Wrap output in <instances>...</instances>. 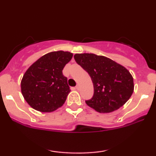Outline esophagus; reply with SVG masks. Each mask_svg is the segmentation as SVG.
Listing matches in <instances>:
<instances>
[{
	"mask_svg": "<svg viewBox=\"0 0 156 156\" xmlns=\"http://www.w3.org/2000/svg\"><path fill=\"white\" fill-rule=\"evenodd\" d=\"M80 88V85H78H78H77L76 87V89H78V90H79Z\"/></svg>",
	"mask_w": 156,
	"mask_h": 156,
	"instance_id": "esophagus-1",
	"label": "esophagus"
}]
</instances>
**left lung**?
Returning a JSON list of instances; mask_svg holds the SVG:
<instances>
[{
  "label": "left lung",
  "instance_id": "8db88e82",
  "mask_svg": "<svg viewBox=\"0 0 156 156\" xmlns=\"http://www.w3.org/2000/svg\"><path fill=\"white\" fill-rule=\"evenodd\" d=\"M74 58L92 80L94 95L86 101L87 105L98 112L110 113L130 99L134 90L133 78L125 67L94 53H76Z\"/></svg>",
  "mask_w": 156,
  "mask_h": 156
}]
</instances>
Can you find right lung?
Wrapping results in <instances>:
<instances>
[{
	"label": "right lung",
	"instance_id": "add662e5",
	"mask_svg": "<svg viewBox=\"0 0 156 156\" xmlns=\"http://www.w3.org/2000/svg\"><path fill=\"white\" fill-rule=\"evenodd\" d=\"M73 55L68 51H53L28 68L21 80V92L31 108L50 113L63 105L70 89L62 70Z\"/></svg>",
	"mask_w": 156,
	"mask_h": 156
}]
</instances>
